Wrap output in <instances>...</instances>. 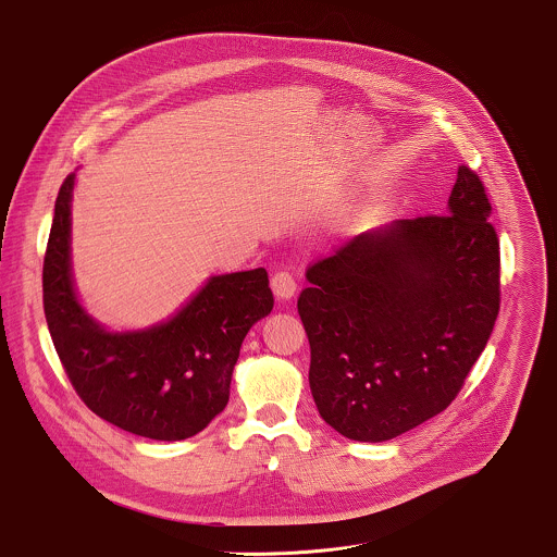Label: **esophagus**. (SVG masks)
<instances>
[{
  "label": "esophagus",
  "instance_id": "1",
  "mask_svg": "<svg viewBox=\"0 0 557 557\" xmlns=\"http://www.w3.org/2000/svg\"><path fill=\"white\" fill-rule=\"evenodd\" d=\"M271 290L280 300L290 299L297 293V280L290 271H277L271 277Z\"/></svg>",
  "mask_w": 557,
  "mask_h": 557
}]
</instances>
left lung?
<instances>
[{"label": "left lung", "instance_id": "1", "mask_svg": "<svg viewBox=\"0 0 557 557\" xmlns=\"http://www.w3.org/2000/svg\"><path fill=\"white\" fill-rule=\"evenodd\" d=\"M481 177L462 165L447 214L358 235L307 269L297 300L309 387L326 424L380 443L462 389L500 309V244Z\"/></svg>", "mask_w": 557, "mask_h": 557}]
</instances>
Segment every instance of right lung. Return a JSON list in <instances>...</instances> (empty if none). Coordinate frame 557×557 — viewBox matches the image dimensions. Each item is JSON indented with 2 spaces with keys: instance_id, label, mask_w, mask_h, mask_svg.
<instances>
[{
  "instance_id": "add662e5",
  "label": "right lung",
  "mask_w": 557,
  "mask_h": 557,
  "mask_svg": "<svg viewBox=\"0 0 557 557\" xmlns=\"http://www.w3.org/2000/svg\"><path fill=\"white\" fill-rule=\"evenodd\" d=\"M67 175L54 201L44 255V313L59 360L101 420L157 441L206 429L228 403L239 347L273 309L267 271L215 275L170 322L141 333H106L78 305L70 273Z\"/></svg>"
}]
</instances>
